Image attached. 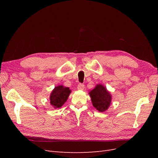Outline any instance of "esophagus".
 Segmentation results:
<instances>
[{"label":"esophagus","instance_id":"obj_1","mask_svg":"<svg viewBox=\"0 0 158 158\" xmlns=\"http://www.w3.org/2000/svg\"><path fill=\"white\" fill-rule=\"evenodd\" d=\"M78 89L79 90H84V85L83 84H79L78 85Z\"/></svg>","mask_w":158,"mask_h":158}]
</instances>
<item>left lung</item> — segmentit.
Masks as SVG:
<instances>
[{
    "mask_svg": "<svg viewBox=\"0 0 158 158\" xmlns=\"http://www.w3.org/2000/svg\"><path fill=\"white\" fill-rule=\"evenodd\" d=\"M93 106L99 112H105L111 103L112 95L103 84H98L89 92Z\"/></svg>",
    "mask_w": 158,
    "mask_h": 158,
    "instance_id": "left-lung-1",
    "label": "left lung"
}]
</instances>
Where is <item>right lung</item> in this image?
I'll list each match as a JSON object with an SVG mask.
<instances>
[{
    "label": "right lung",
    "instance_id": "add662e5",
    "mask_svg": "<svg viewBox=\"0 0 158 158\" xmlns=\"http://www.w3.org/2000/svg\"><path fill=\"white\" fill-rule=\"evenodd\" d=\"M71 90L68 87L59 85L55 87L50 94V104L55 109L60 108L68 99Z\"/></svg>",
    "mask_w": 158,
    "mask_h": 158
}]
</instances>
